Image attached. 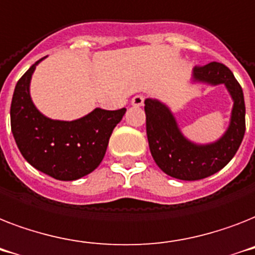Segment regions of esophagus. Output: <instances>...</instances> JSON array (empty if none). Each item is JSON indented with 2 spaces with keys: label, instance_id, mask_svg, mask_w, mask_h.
Returning a JSON list of instances; mask_svg holds the SVG:
<instances>
[{
  "label": "esophagus",
  "instance_id": "obj_1",
  "mask_svg": "<svg viewBox=\"0 0 255 255\" xmlns=\"http://www.w3.org/2000/svg\"><path fill=\"white\" fill-rule=\"evenodd\" d=\"M143 101H144V97L142 95H137V96H134L133 99H131V105L135 108L138 107H142L143 105Z\"/></svg>",
  "mask_w": 255,
  "mask_h": 255
}]
</instances>
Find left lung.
Segmentation results:
<instances>
[{
    "label": "left lung",
    "instance_id": "8db88e82",
    "mask_svg": "<svg viewBox=\"0 0 255 255\" xmlns=\"http://www.w3.org/2000/svg\"><path fill=\"white\" fill-rule=\"evenodd\" d=\"M195 83L224 84L233 100L231 122L216 142L199 144L184 137L170 108L155 99L144 100L146 133L151 155L163 172L180 180H200L216 174L236 155L245 134V100L241 85L223 63L195 67Z\"/></svg>",
    "mask_w": 255,
    "mask_h": 255
}]
</instances>
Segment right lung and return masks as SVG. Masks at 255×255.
I'll use <instances>...</instances> for the list:
<instances>
[{
	"mask_svg": "<svg viewBox=\"0 0 255 255\" xmlns=\"http://www.w3.org/2000/svg\"><path fill=\"white\" fill-rule=\"evenodd\" d=\"M43 59L34 63L15 85L10 107L11 133L24 159L36 170L58 180H76L99 167L126 109L96 108L75 121L43 116L30 96L32 73Z\"/></svg>",
	"mask_w": 255,
	"mask_h": 255,
	"instance_id": "right-lung-1",
	"label": "right lung"
}]
</instances>
